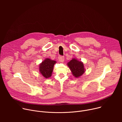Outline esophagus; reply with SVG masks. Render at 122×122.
<instances>
[{
	"instance_id": "34e87169",
	"label": "esophagus",
	"mask_w": 122,
	"mask_h": 122,
	"mask_svg": "<svg viewBox=\"0 0 122 122\" xmlns=\"http://www.w3.org/2000/svg\"><path fill=\"white\" fill-rule=\"evenodd\" d=\"M58 60L60 62H63L64 61V57L63 56H59L58 57Z\"/></svg>"
}]
</instances>
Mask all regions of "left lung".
<instances>
[{
	"instance_id": "obj_1",
	"label": "left lung",
	"mask_w": 122,
	"mask_h": 122,
	"mask_svg": "<svg viewBox=\"0 0 122 122\" xmlns=\"http://www.w3.org/2000/svg\"><path fill=\"white\" fill-rule=\"evenodd\" d=\"M67 65L75 77H80L84 72L83 63L76 59H72L67 63Z\"/></svg>"
}]
</instances>
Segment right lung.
I'll return each mask as SVG.
<instances>
[{
	"label": "right lung",
	"instance_id": "1",
	"mask_svg": "<svg viewBox=\"0 0 122 122\" xmlns=\"http://www.w3.org/2000/svg\"><path fill=\"white\" fill-rule=\"evenodd\" d=\"M56 61L51 60L49 58L45 59L40 66V71L41 74L46 78L51 76V73Z\"/></svg>",
	"mask_w": 122,
	"mask_h": 122
}]
</instances>
